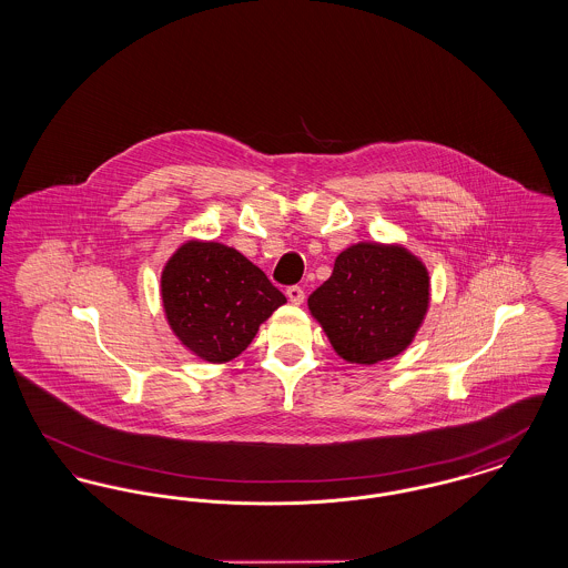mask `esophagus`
Returning a JSON list of instances; mask_svg holds the SVG:
<instances>
[{
	"label": "esophagus",
	"mask_w": 568,
	"mask_h": 568,
	"mask_svg": "<svg viewBox=\"0 0 568 568\" xmlns=\"http://www.w3.org/2000/svg\"><path fill=\"white\" fill-rule=\"evenodd\" d=\"M287 297H290V302L292 304H302L304 302V290L300 287V285H292V287H287Z\"/></svg>",
	"instance_id": "obj_1"
}]
</instances>
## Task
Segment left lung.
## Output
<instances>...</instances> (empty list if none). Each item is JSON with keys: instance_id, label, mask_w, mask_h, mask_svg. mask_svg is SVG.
<instances>
[{"instance_id": "obj_1", "label": "left lung", "mask_w": 568, "mask_h": 568, "mask_svg": "<svg viewBox=\"0 0 568 568\" xmlns=\"http://www.w3.org/2000/svg\"><path fill=\"white\" fill-rule=\"evenodd\" d=\"M430 296L424 264L403 246L353 244L308 308L334 352L347 362L375 364L405 352L422 324Z\"/></svg>"}]
</instances>
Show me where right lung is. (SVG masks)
<instances>
[{
	"instance_id": "add662e5",
	"label": "right lung",
	"mask_w": 568,
	"mask_h": 568,
	"mask_svg": "<svg viewBox=\"0 0 568 568\" xmlns=\"http://www.w3.org/2000/svg\"><path fill=\"white\" fill-rule=\"evenodd\" d=\"M163 308L174 334L206 362H227L287 302L236 248L183 244L162 274Z\"/></svg>"
}]
</instances>
